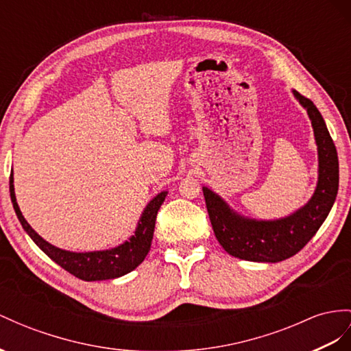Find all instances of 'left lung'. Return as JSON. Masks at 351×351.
<instances>
[{
  "instance_id": "1",
  "label": "left lung",
  "mask_w": 351,
  "mask_h": 351,
  "mask_svg": "<svg viewBox=\"0 0 351 351\" xmlns=\"http://www.w3.org/2000/svg\"><path fill=\"white\" fill-rule=\"evenodd\" d=\"M307 110L319 149V182L311 200L296 213L278 221L240 218L209 188H203L212 228L232 256L255 263H278L298 254L326 219L338 193L339 167L335 143L322 114L308 97L293 90Z\"/></svg>"
}]
</instances>
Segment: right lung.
Returning <instances> with one entry per match:
<instances>
[{"label":"right lung","instance_id":"add662e5","mask_svg":"<svg viewBox=\"0 0 351 351\" xmlns=\"http://www.w3.org/2000/svg\"><path fill=\"white\" fill-rule=\"evenodd\" d=\"M167 193H160L149 202V204L143 210L139 219V226L134 231V236L130 237L129 241H125L121 246L114 247L110 250H102V252H87V254H75L66 252L59 247L47 243L46 240L41 239L35 232L17 206L14 186H13V172L10 175V197L14 212L19 218L22 227L28 232L31 239L37 243V246L46 254L53 261L59 264L62 268L66 269L68 273L82 278L86 282L95 280H106V278H115L130 273L132 269L136 268L149 252L152 234H154L157 213L160 206L163 204Z\"/></svg>","mask_w":351,"mask_h":351}]
</instances>
